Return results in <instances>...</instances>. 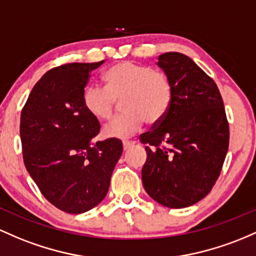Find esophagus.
Here are the masks:
<instances>
[{
	"label": "esophagus",
	"instance_id": "esophagus-1",
	"mask_svg": "<svg viewBox=\"0 0 256 256\" xmlns=\"http://www.w3.org/2000/svg\"><path fill=\"white\" fill-rule=\"evenodd\" d=\"M134 144V142H132V141H124V142H122V147H124V150H130V148L132 147Z\"/></svg>",
	"mask_w": 256,
	"mask_h": 256
}]
</instances>
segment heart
Returning a JSON list of instances; mask_svg holds the SVG:
<instances>
[{
	"instance_id": "obj_1",
	"label": "heart",
	"mask_w": 256,
	"mask_h": 256,
	"mask_svg": "<svg viewBox=\"0 0 256 256\" xmlns=\"http://www.w3.org/2000/svg\"><path fill=\"white\" fill-rule=\"evenodd\" d=\"M104 88L87 86L84 106L98 120L113 116L122 102V115L106 124L103 134L109 138H128L147 122L156 125L165 119L174 100V84L162 70L132 62H119L103 74Z\"/></svg>"
}]
</instances>
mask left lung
I'll use <instances>...</instances> for the list:
<instances>
[{"mask_svg": "<svg viewBox=\"0 0 256 256\" xmlns=\"http://www.w3.org/2000/svg\"><path fill=\"white\" fill-rule=\"evenodd\" d=\"M158 60L174 84V100L165 119L140 137L147 144L142 184L159 204L180 209L198 203L214 187L228 150L230 128L209 75L178 52Z\"/></svg>", "mask_w": 256, "mask_h": 256, "instance_id": "left-lung-1", "label": "left lung"}]
</instances>
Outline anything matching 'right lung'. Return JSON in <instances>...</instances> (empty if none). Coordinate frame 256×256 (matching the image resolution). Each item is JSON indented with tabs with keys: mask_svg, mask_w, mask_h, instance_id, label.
<instances>
[{
	"mask_svg": "<svg viewBox=\"0 0 256 256\" xmlns=\"http://www.w3.org/2000/svg\"><path fill=\"white\" fill-rule=\"evenodd\" d=\"M97 63H70L36 82L20 115L25 168L44 198L62 212L82 214L104 199L122 143L92 140L100 125L82 94Z\"/></svg>",
	"mask_w": 256,
	"mask_h": 256,
	"instance_id": "obj_1",
	"label": "right lung"
}]
</instances>
